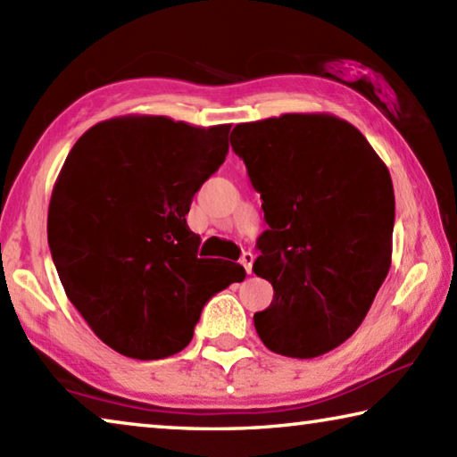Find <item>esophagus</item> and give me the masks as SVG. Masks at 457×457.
<instances>
[{
  "instance_id": "esophagus-1",
  "label": "esophagus",
  "mask_w": 457,
  "mask_h": 457,
  "mask_svg": "<svg viewBox=\"0 0 457 457\" xmlns=\"http://www.w3.org/2000/svg\"><path fill=\"white\" fill-rule=\"evenodd\" d=\"M239 264L244 266L247 274H252V266H253V253L252 252H244L242 258H239Z\"/></svg>"
}]
</instances>
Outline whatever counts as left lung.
<instances>
[{
    "label": "left lung",
    "mask_w": 457,
    "mask_h": 457,
    "mask_svg": "<svg viewBox=\"0 0 457 457\" xmlns=\"http://www.w3.org/2000/svg\"><path fill=\"white\" fill-rule=\"evenodd\" d=\"M231 146L270 228L253 272L272 284L274 298L253 327L270 351L320 357L354 335L389 274V169L357 127L328 112L242 122Z\"/></svg>",
    "instance_id": "8db88e82"
}]
</instances>
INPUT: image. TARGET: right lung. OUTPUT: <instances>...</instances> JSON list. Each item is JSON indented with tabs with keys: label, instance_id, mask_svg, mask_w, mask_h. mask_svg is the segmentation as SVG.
Returning a JSON list of instances; mask_svg holds the SVG:
<instances>
[{
	"label": "right lung",
	"instance_id": "1",
	"mask_svg": "<svg viewBox=\"0 0 457 457\" xmlns=\"http://www.w3.org/2000/svg\"><path fill=\"white\" fill-rule=\"evenodd\" d=\"M229 129L125 114L90 127L60 169L52 260L92 332L125 357L183 351L207 300L245 278L236 262L197 258L199 236L185 220L226 161Z\"/></svg>",
	"mask_w": 457,
	"mask_h": 457
}]
</instances>
